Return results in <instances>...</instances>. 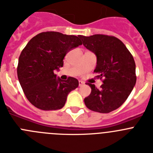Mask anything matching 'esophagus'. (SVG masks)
Listing matches in <instances>:
<instances>
[{"mask_svg": "<svg viewBox=\"0 0 153 153\" xmlns=\"http://www.w3.org/2000/svg\"><path fill=\"white\" fill-rule=\"evenodd\" d=\"M84 84H85V83L83 82V81H81V80L79 81V86H82L83 85H84Z\"/></svg>", "mask_w": 153, "mask_h": 153, "instance_id": "34e87169", "label": "esophagus"}]
</instances>
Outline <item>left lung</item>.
<instances>
[{
	"label": "left lung",
	"instance_id": "8db88e82",
	"mask_svg": "<svg viewBox=\"0 0 153 153\" xmlns=\"http://www.w3.org/2000/svg\"><path fill=\"white\" fill-rule=\"evenodd\" d=\"M86 49L97 56L94 72L104 78L100 89L88 83L90 96L84 99L86 107L108 113L120 107L128 98L136 82V63L125 44L113 36L94 34L79 36Z\"/></svg>",
	"mask_w": 153,
	"mask_h": 153
}]
</instances>
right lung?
<instances>
[{
	"label": "right lung",
	"mask_w": 153,
	"mask_h": 153,
	"mask_svg": "<svg viewBox=\"0 0 153 153\" xmlns=\"http://www.w3.org/2000/svg\"><path fill=\"white\" fill-rule=\"evenodd\" d=\"M79 36L43 32L31 39L19 56L17 76L24 94L35 107L56 110L64 106L69 93L77 88L76 78L62 80L53 71L63 67V58L82 45Z\"/></svg>",
	"instance_id": "right-lung-1"
}]
</instances>
